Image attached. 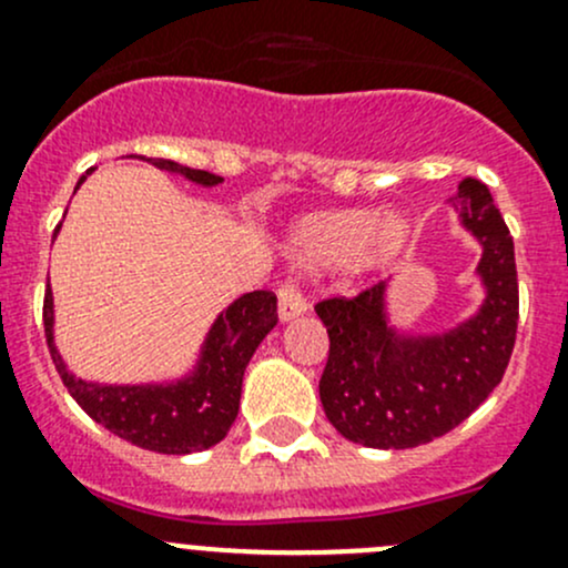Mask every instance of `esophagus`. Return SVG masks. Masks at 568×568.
<instances>
[{
  "label": "esophagus",
  "instance_id": "1",
  "mask_svg": "<svg viewBox=\"0 0 568 568\" xmlns=\"http://www.w3.org/2000/svg\"><path fill=\"white\" fill-rule=\"evenodd\" d=\"M277 300H280V318L283 321H291V318H296V315H302V313H307V300H304L302 296V291H300V285L294 283V280H285L283 285H280V291H277Z\"/></svg>",
  "mask_w": 568,
  "mask_h": 568
}]
</instances>
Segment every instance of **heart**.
Returning a JSON list of instances; mask_svg holds the SVG:
<instances>
[{
	"mask_svg": "<svg viewBox=\"0 0 568 568\" xmlns=\"http://www.w3.org/2000/svg\"><path fill=\"white\" fill-rule=\"evenodd\" d=\"M408 223L397 214L381 220L369 209L326 212L300 225L294 250L307 264H337L373 247L378 255H394L405 244Z\"/></svg>",
	"mask_w": 568,
	"mask_h": 568,
	"instance_id": "1",
	"label": "heart"
}]
</instances>
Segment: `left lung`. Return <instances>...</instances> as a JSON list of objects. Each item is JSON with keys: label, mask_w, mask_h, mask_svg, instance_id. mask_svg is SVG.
<instances>
[{"label": "left lung", "mask_w": 568, "mask_h": 568, "mask_svg": "<svg viewBox=\"0 0 568 568\" xmlns=\"http://www.w3.org/2000/svg\"><path fill=\"white\" fill-rule=\"evenodd\" d=\"M455 201L485 244L479 274L487 302L474 321L444 337L397 339L384 324V283L315 304L329 332L321 403L334 429L354 444H429L468 419L509 367L520 318L515 242L485 182L465 176Z\"/></svg>", "instance_id": "8db88e82"}]
</instances>
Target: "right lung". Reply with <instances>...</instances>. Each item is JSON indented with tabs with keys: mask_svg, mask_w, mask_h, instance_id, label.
<instances>
[{
	"mask_svg": "<svg viewBox=\"0 0 568 568\" xmlns=\"http://www.w3.org/2000/svg\"><path fill=\"white\" fill-rule=\"evenodd\" d=\"M149 163L174 171V174H184L199 184L223 182L209 171L187 169L174 160L149 158ZM43 324L53 367L62 375V384L73 394L75 403L94 422L141 449L163 452V455H190V452H204L209 446L220 444L234 425L239 397H242L244 367L261 339L277 324V296L272 291H253L231 304L209 332L199 373L174 386H100L73 378L64 367L62 356L53 348L51 288L45 291L43 300Z\"/></svg>",
	"mask_w": 568,
	"mask_h": 568,
	"instance_id": "add662e5",
	"label": "right lung"
}]
</instances>
